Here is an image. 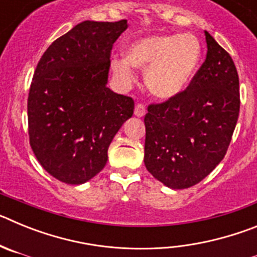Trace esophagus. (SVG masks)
Instances as JSON below:
<instances>
[{"instance_id": "34e87169", "label": "esophagus", "mask_w": 257, "mask_h": 257, "mask_svg": "<svg viewBox=\"0 0 257 257\" xmlns=\"http://www.w3.org/2000/svg\"><path fill=\"white\" fill-rule=\"evenodd\" d=\"M134 114L136 117H144L145 115V106L143 104H136L135 110H134Z\"/></svg>"}]
</instances>
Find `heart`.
<instances>
[{
  "label": "heart",
  "mask_w": 257,
  "mask_h": 257,
  "mask_svg": "<svg viewBox=\"0 0 257 257\" xmlns=\"http://www.w3.org/2000/svg\"><path fill=\"white\" fill-rule=\"evenodd\" d=\"M201 58V42L193 35H152L133 41L124 50V58L113 59L112 69L124 83L135 81L133 66L145 70L149 91L170 100L189 86Z\"/></svg>",
  "instance_id": "obj_1"
}]
</instances>
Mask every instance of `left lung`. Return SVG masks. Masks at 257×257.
<instances>
[{"mask_svg":"<svg viewBox=\"0 0 257 257\" xmlns=\"http://www.w3.org/2000/svg\"><path fill=\"white\" fill-rule=\"evenodd\" d=\"M205 63L180 95L145 114V167L171 189L198 184L225 157L239 114V79L228 52L205 32Z\"/></svg>","mask_w":257,"mask_h":257,"instance_id":"obj_1","label":"left lung"}]
</instances>
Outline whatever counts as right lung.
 <instances>
[{"instance_id":"obj_1","label":"right lung","mask_w":257,"mask_h":257,"mask_svg":"<svg viewBox=\"0 0 257 257\" xmlns=\"http://www.w3.org/2000/svg\"><path fill=\"white\" fill-rule=\"evenodd\" d=\"M127 27V20H85L38 61L28 96L29 143L63 183L79 185L99 174L113 138L133 117V99L106 87L113 44Z\"/></svg>"}]
</instances>
